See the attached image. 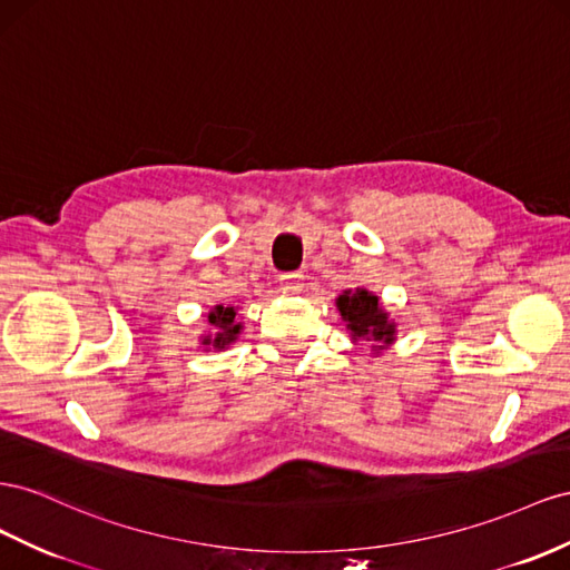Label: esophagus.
<instances>
[{
    "label": "esophagus",
    "instance_id": "34e87169",
    "mask_svg": "<svg viewBox=\"0 0 570 570\" xmlns=\"http://www.w3.org/2000/svg\"><path fill=\"white\" fill-rule=\"evenodd\" d=\"M281 285L285 292H302L304 275L302 273H285V275H281Z\"/></svg>",
    "mask_w": 570,
    "mask_h": 570
}]
</instances>
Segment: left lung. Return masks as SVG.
<instances>
[{"mask_svg":"<svg viewBox=\"0 0 570 570\" xmlns=\"http://www.w3.org/2000/svg\"><path fill=\"white\" fill-rule=\"evenodd\" d=\"M337 309H341V316L347 321V328L355 341L357 337H364V341L372 343V347L376 350L393 343L395 326L389 321V314L381 312L379 297L368 295L366 289L343 292V295L337 297Z\"/></svg>","mask_w":570,"mask_h":570,"instance_id":"8db88e82","label":"left lung"}]
</instances>
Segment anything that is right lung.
Masks as SVG:
<instances>
[{
  "label": "right lung",
  "mask_w": 570,
  "mask_h": 570,
  "mask_svg": "<svg viewBox=\"0 0 570 570\" xmlns=\"http://www.w3.org/2000/svg\"><path fill=\"white\" fill-rule=\"evenodd\" d=\"M235 306H215V312H210L208 321L215 326V335L206 337L204 345H213V347H225L237 337L239 333V323H235Z\"/></svg>",
  "instance_id": "1"
}]
</instances>
